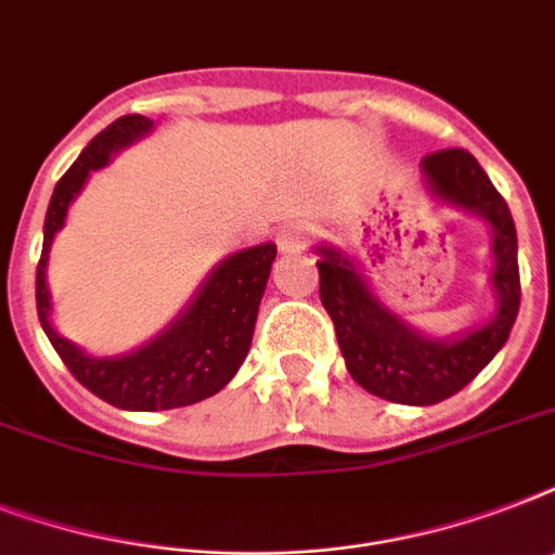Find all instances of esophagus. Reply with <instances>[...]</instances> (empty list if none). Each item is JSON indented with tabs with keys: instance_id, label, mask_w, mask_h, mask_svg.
Listing matches in <instances>:
<instances>
[{
	"instance_id": "34e87169",
	"label": "esophagus",
	"mask_w": 555,
	"mask_h": 555,
	"mask_svg": "<svg viewBox=\"0 0 555 555\" xmlns=\"http://www.w3.org/2000/svg\"><path fill=\"white\" fill-rule=\"evenodd\" d=\"M276 244L282 256H296V253L305 250L308 244V230L302 224H287L276 233Z\"/></svg>"
}]
</instances>
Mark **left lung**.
Masks as SVG:
<instances>
[{
	"instance_id": "obj_1",
	"label": "left lung",
	"mask_w": 555,
	"mask_h": 555,
	"mask_svg": "<svg viewBox=\"0 0 555 555\" xmlns=\"http://www.w3.org/2000/svg\"><path fill=\"white\" fill-rule=\"evenodd\" d=\"M421 184L438 204L473 212L490 227L495 313L483 325L449 337L423 334L374 294L354 256L328 242L313 247L320 299L348 374L371 395L403 405H431L461 391L504 348L521 302L516 224L481 164L464 150L435 152L421 160Z\"/></svg>"
}]
</instances>
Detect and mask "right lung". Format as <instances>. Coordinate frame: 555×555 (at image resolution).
I'll list each match as a JSON object with an SVG mask.
<instances>
[{"instance_id":"add662e5","label":"right lung","mask_w":555,"mask_h":555,"mask_svg":"<svg viewBox=\"0 0 555 555\" xmlns=\"http://www.w3.org/2000/svg\"><path fill=\"white\" fill-rule=\"evenodd\" d=\"M143 115L117 117L80 152L72 169L54 186L42 227V256L37 264V313L46 337L74 377L100 400L126 412H160L207 400L235 377L250 351L259 302L268 287L276 244L264 242L230 253L209 270L186 308L150 343L115 357H94L56 334L51 325L48 253L63 230L72 201L80 195L94 169H103L117 152L152 132Z\"/></svg>"}]
</instances>
